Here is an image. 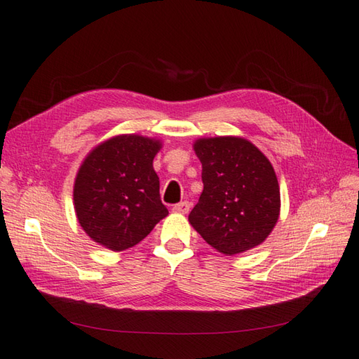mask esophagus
<instances>
[{"mask_svg":"<svg viewBox=\"0 0 359 359\" xmlns=\"http://www.w3.org/2000/svg\"><path fill=\"white\" fill-rule=\"evenodd\" d=\"M172 210L177 212V214H187V212L190 210V203L189 201H181L178 204H175Z\"/></svg>","mask_w":359,"mask_h":359,"instance_id":"obj_1","label":"esophagus"}]
</instances>
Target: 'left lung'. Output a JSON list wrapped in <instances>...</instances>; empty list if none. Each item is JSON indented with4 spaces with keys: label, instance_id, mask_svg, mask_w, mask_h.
<instances>
[{
    "label": "left lung",
    "instance_id": "1",
    "mask_svg": "<svg viewBox=\"0 0 359 359\" xmlns=\"http://www.w3.org/2000/svg\"><path fill=\"white\" fill-rule=\"evenodd\" d=\"M194 150L201 161L204 186L189 214L194 229L226 255L265 241L280 212L279 182L268 158L236 136L198 139Z\"/></svg>",
    "mask_w": 359,
    "mask_h": 359
}]
</instances>
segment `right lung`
<instances>
[{
  "label": "right lung",
  "instance_id": "right-lung-1",
  "mask_svg": "<svg viewBox=\"0 0 359 359\" xmlns=\"http://www.w3.org/2000/svg\"><path fill=\"white\" fill-rule=\"evenodd\" d=\"M159 149L156 139L121 135L85 158L74 182V208L80 226L96 243L128 250L169 214L153 170Z\"/></svg>",
  "mask_w": 359,
  "mask_h": 359
}]
</instances>
